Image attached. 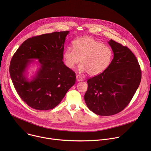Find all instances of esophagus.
Returning a JSON list of instances; mask_svg holds the SVG:
<instances>
[{"instance_id":"esophagus-1","label":"esophagus","mask_w":151,"mask_h":151,"mask_svg":"<svg viewBox=\"0 0 151 151\" xmlns=\"http://www.w3.org/2000/svg\"><path fill=\"white\" fill-rule=\"evenodd\" d=\"M76 79H77V81H79V82L82 81L83 80L81 76H79V75H77V76H76Z\"/></svg>"}]
</instances>
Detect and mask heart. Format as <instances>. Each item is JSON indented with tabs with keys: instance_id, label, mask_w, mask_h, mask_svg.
Segmentation results:
<instances>
[{
	"instance_id": "1",
	"label": "heart",
	"mask_w": 151,
	"mask_h": 151,
	"mask_svg": "<svg viewBox=\"0 0 151 151\" xmlns=\"http://www.w3.org/2000/svg\"><path fill=\"white\" fill-rule=\"evenodd\" d=\"M113 52L111 48L89 36H83L73 42V49L69 47L64 51L63 60L66 66L73 69L81 61L79 70L96 76L103 72L111 63Z\"/></svg>"
}]
</instances>
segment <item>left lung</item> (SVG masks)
<instances>
[{
  "instance_id": "8db88e82",
  "label": "left lung",
  "mask_w": 151,
  "mask_h": 151,
  "mask_svg": "<svg viewBox=\"0 0 151 151\" xmlns=\"http://www.w3.org/2000/svg\"><path fill=\"white\" fill-rule=\"evenodd\" d=\"M108 44L114 58L103 72L88 79L84 96L90 110L101 116L122 111L132 100L142 77L140 65L132 51L112 39Z\"/></svg>"
}]
</instances>
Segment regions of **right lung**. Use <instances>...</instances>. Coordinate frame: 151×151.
<instances>
[{
    "label": "right lung",
    "mask_w": 151,
    "mask_h": 151,
    "mask_svg": "<svg viewBox=\"0 0 151 151\" xmlns=\"http://www.w3.org/2000/svg\"><path fill=\"white\" fill-rule=\"evenodd\" d=\"M69 33L55 32L29 38L11 59L9 73L14 87L22 100L33 109L54 108L75 83V73L63 61L64 44ZM34 59L38 60L40 68L30 80L26 72Z\"/></svg>",
    "instance_id": "add662e5"
}]
</instances>
